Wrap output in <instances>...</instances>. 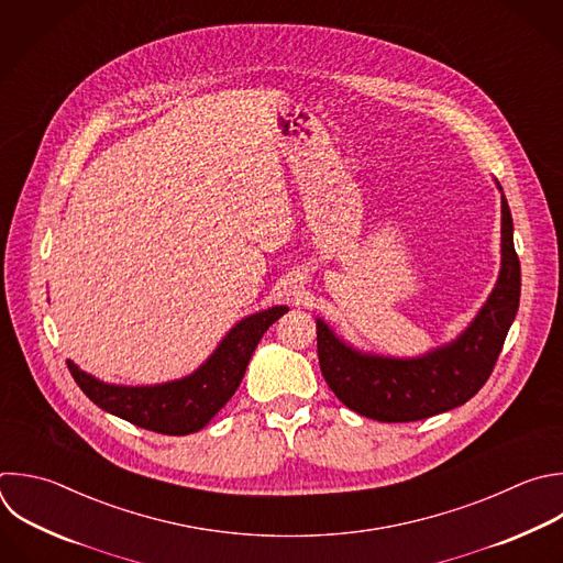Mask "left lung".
<instances>
[{
    "instance_id": "left-lung-1",
    "label": "left lung",
    "mask_w": 563,
    "mask_h": 563,
    "mask_svg": "<svg viewBox=\"0 0 563 563\" xmlns=\"http://www.w3.org/2000/svg\"><path fill=\"white\" fill-rule=\"evenodd\" d=\"M519 289L521 269L512 243V217L501 195L499 278L464 333L420 357H385L355 351L318 318L322 376L344 407L378 422H416L462 407L490 378L519 307Z\"/></svg>"
}]
</instances>
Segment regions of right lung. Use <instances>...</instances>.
<instances>
[{
  "label": "right lung",
  "instance_id": "add662e5",
  "mask_svg": "<svg viewBox=\"0 0 563 563\" xmlns=\"http://www.w3.org/2000/svg\"><path fill=\"white\" fill-rule=\"evenodd\" d=\"M287 311V307H272L243 318L221 340L206 364H201L187 378L165 385H108L81 371L73 360L66 362L79 389L99 409L128 420L134 427L163 435L197 433L234 396L263 333Z\"/></svg>",
  "mask_w": 563,
  "mask_h": 563
}]
</instances>
